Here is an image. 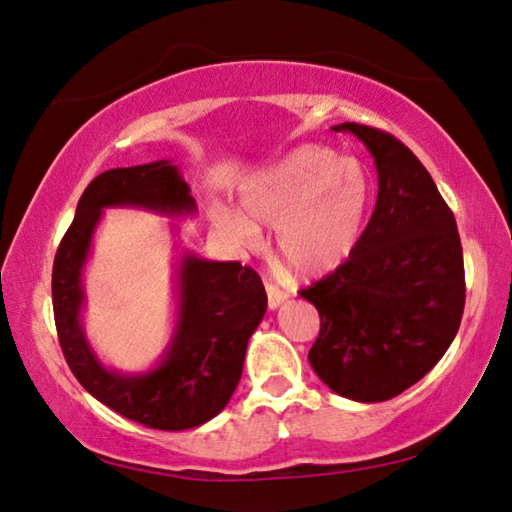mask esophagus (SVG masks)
I'll use <instances>...</instances> for the list:
<instances>
[{"instance_id": "esophagus-1", "label": "esophagus", "mask_w": 512, "mask_h": 512, "mask_svg": "<svg viewBox=\"0 0 512 512\" xmlns=\"http://www.w3.org/2000/svg\"><path fill=\"white\" fill-rule=\"evenodd\" d=\"M266 295H268V309H277L282 302H286L288 293L282 291L280 286H275L273 282H266Z\"/></svg>"}]
</instances>
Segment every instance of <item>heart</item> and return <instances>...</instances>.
Wrapping results in <instances>:
<instances>
[{
  "instance_id": "heart-1",
  "label": "heart",
  "mask_w": 512,
  "mask_h": 512,
  "mask_svg": "<svg viewBox=\"0 0 512 512\" xmlns=\"http://www.w3.org/2000/svg\"><path fill=\"white\" fill-rule=\"evenodd\" d=\"M374 188L365 165L329 147L302 145L239 190L241 210L212 212L217 230L239 248H255L275 226V248L302 277L336 271L358 248Z\"/></svg>"
}]
</instances>
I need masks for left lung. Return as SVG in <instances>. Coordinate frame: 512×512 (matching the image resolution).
<instances>
[{
    "label": "left lung",
    "instance_id": "1",
    "mask_svg": "<svg viewBox=\"0 0 512 512\" xmlns=\"http://www.w3.org/2000/svg\"><path fill=\"white\" fill-rule=\"evenodd\" d=\"M374 156L378 199L345 264L300 295L320 313L309 351L333 392L380 403L418 383L457 336L466 306L452 210L410 147L383 129L342 123Z\"/></svg>",
    "mask_w": 512,
    "mask_h": 512
}]
</instances>
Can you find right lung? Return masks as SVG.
I'll list each match as a JSON object with an SVG mask.
<instances>
[{"label": "right lung", "mask_w": 512, "mask_h": 512, "mask_svg": "<svg viewBox=\"0 0 512 512\" xmlns=\"http://www.w3.org/2000/svg\"><path fill=\"white\" fill-rule=\"evenodd\" d=\"M134 206L165 215L197 210L176 165L156 161L107 170L87 185L53 262V315L73 376L120 416L154 430H190L215 418L241 378L248 338L266 313L253 268L185 255L179 268V320L159 367L123 376L100 365L80 324L82 266L102 208Z\"/></svg>", "instance_id": "obj_1"}]
</instances>
